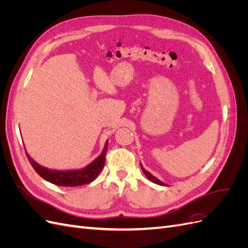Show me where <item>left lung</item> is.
Returning <instances> with one entry per match:
<instances>
[{"mask_svg": "<svg viewBox=\"0 0 248 248\" xmlns=\"http://www.w3.org/2000/svg\"><path fill=\"white\" fill-rule=\"evenodd\" d=\"M140 168H141V170H142V171H144L145 172V175L148 177V179L150 180V181H152L153 183H156V184H159V185H164V183H162L161 181H159V180L158 179H157V178H155L154 176H152L151 174H150V172L148 171V170H146L144 168H142V166H141V164H140Z\"/></svg>", "mask_w": 248, "mask_h": 248, "instance_id": "left-lung-1", "label": "left lung"}]
</instances>
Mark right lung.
Returning a JSON list of instances; mask_svg holds the SVG:
<instances>
[{"label": "right lung", "instance_id": "obj_1", "mask_svg": "<svg viewBox=\"0 0 248 248\" xmlns=\"http://www.w3.org/2000/svg\"><path fill=\"white\" fill-rule=\"evenodd\" d=\"M107 151H108V141L104 147L101 155L98 158L95 159L91 164H89L87 168L84 170H66V171H57V170H51L48 169L43 168L39 166L38 163L35 162L31 157L27 154L28 159L31 163L33 169L36 170L37 174L40 177H42L46 181L60 185V186H68V187H74V186H79L91 183L92 181L97 178L99 175V172L104 167V163H106V157H107Z\"/></svg>", "mask_w": 248, "mask_h": 248}]
</instances>
